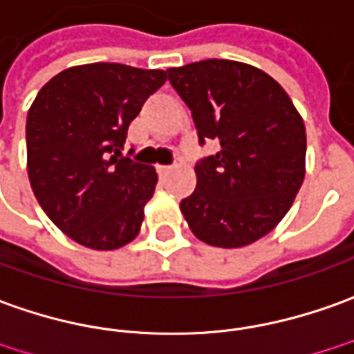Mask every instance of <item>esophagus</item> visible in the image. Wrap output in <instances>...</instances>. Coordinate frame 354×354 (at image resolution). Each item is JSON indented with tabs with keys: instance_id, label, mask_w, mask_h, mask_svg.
<instances>
[{
	"instance_id": "obj_1",
	"label": "esophagus",
	"mask_w": 354,
	"mask_h": 354,
	"mask_svg": "<svg viewBox=\"0 0 354 354\" xmlns=\"http://www.w3.org/2000/svg\"><path fill=\"white\" fill-rule=\"evenodd\" d=\"M169 171H171V165H158V173H160V177L169 175Z\"/></svg>"
}]
</instances>
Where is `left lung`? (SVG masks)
I'll return each mask as SVG.
<instances>
[{"label": "left lung", "instance_id": "1", "mask_svg": "<svg viewBox=\"0 0 354 354\" xmlns=\"http://www.w3.org/2000/svg\"><path fill=\"white\" fill-rule=\"evenodd\" d=\"M167 77L201 145H219L194 167L196 189L181 201L183 216L206 245L247 247L285 218L303 185V117L277 80L241 61H196Z\"/></svg>", "mask_w": 354, "mask_h": 354}]
</instances>
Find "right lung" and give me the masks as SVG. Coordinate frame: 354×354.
<instances>
[{
  "label": "right lung",
  "mask_w": 354,
  "mask_h": 354,
  "mask_svg": "<svg viewBox=\"0 0 354 354\" xmlns=\"http://www.w3.org/2000/svg\"><path fill=\"white\" fill-rule=\"evenodd\" d=\"M167 71L88 63L61 71L26 117V169L48 218L75 243L115 250L138 235L158 173L121 150Z\"/></svg>",
  "instance_id": "add662e5"
}]
</instances>
